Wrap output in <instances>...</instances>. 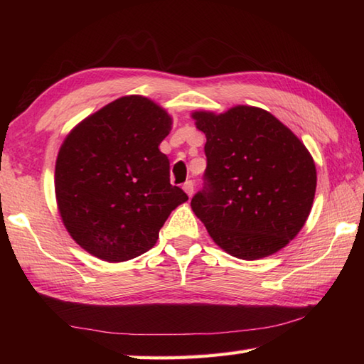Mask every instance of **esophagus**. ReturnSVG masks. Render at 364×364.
I'll list each match as a JSON object with an SVG mask.
<instances>
[{
    "mask_svg": "<svg viewBox=\"0 0 364 364\" xmlns=\"http://www.w3.org/2000/svg\"><path fill=\"white\" fill-rule=\"evenodd\" d=\"M183 189H184V192H186L189 197H192V194H194V181L189 180V181L184 183L183 184Z\"/></svg>",
    "mask_w": 364,
    "mask_h": 364,
    "instance_id": "esophagus-1",
    "label": "esophagus"
}]
</instances>
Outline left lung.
<instances>
[{
  "label": "left lung",
  "instance_id": "obj_1",
  "mask_svg": "<svg viewBox=\"0 0 364 364\" xmlns=\"http://www.w3.org/2000/svg\"><path fill=\"white\" fill-rule=\"evenodd\" d=\"M192 117L206 136L203 189L192 197V211L214 242L236 258L259 259L283 249L311 211V154L259 107Z\"/></svg>",
  "mask_w": 364,
  "mask_h": 364
}]
</instances>
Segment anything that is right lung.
I'll use <instances>...</instances> for the list:
<instances>
[{
  "label": "right lung",
  "instance_id": "right-lung-1",
  "mask_svg": "<svg viewBox=\"0 0 364 364\" xmlns=\"http://www.w3.org/2000/svg\"><path fill=\"white\" fill-rule=\"evenodd\" d=\"M172 120L149 98L122 97L82 120L60 146L54 188L68 233L94 257L120 262L150 250L188 196L159 151Z\"/></svg>",
  "mask_w": 364,
  "mask_h": 364
}]
</instances>
